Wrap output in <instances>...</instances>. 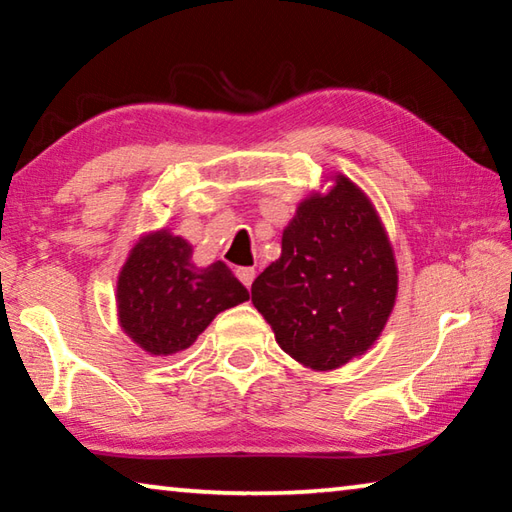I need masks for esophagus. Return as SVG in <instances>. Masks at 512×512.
Instances as JSON below:
<instances>
[{"label": "esophagus", "mask_w": 512, "mask_h": 512, "mask_svg": "<svg viewBox=\"0 0 512 512\" xmlns=\"http://www.w3.org/2000/svg\"><path fill=\"white\" fill-rule=\"evenodd\" d=\"M237 277L241 282H244V287H250V284H253V280H255V268L253 266H241V268H237Z\"/></svg>", "instance_id": "esophagus-1"}]
</instances>
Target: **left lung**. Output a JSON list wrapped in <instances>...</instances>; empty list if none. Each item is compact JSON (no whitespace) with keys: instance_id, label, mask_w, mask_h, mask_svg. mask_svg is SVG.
Instances as JSON below:
<instances>
[{"instance_id":"left-lung-1","label":"left lung","mask_w":512,"mask_h":512,"mask_svg":"<svg viewBox=\"0 0 512 512\" xmlns=\"http://www.w3.org/2000/svg\"><path fill=\"white\" fill-rule=\"evenodd\" d=\"M253 305L275 341L314 370L366 352L395 305L397 268L375 210L348 178L300 203L282 257L257 275Z\"/></svg>"}]
</instances>
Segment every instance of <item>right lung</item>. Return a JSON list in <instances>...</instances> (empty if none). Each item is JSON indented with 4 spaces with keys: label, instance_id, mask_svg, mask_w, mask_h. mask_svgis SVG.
<instances>
[{
    "label": "right lung",
    "instance_id": "right-lung-1",
    "mask_svg": "<svg viewBox=\"0 0 512 512\" xmlns=\"http://www.w3.org/2000/svg\"><path fill=\"white\" fill-rule=\"evenodd\" d=\"M119 323L146 352L167 357L192 345L223 309L248 300L228 266L192 264L185 239L155 232L133 248L117 284Z\"/></svg>",
    "mask_w": 512,
    "mask_h": 512
}]
</instances>
